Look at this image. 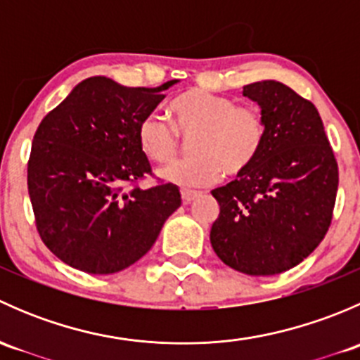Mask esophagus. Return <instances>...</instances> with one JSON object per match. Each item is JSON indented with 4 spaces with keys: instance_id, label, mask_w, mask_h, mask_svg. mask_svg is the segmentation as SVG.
Masks as SVG:
<instances>
[{
    "instance_id": "obj_1",
    "label": "esophagus",
    "mask_w": 360,
    "mask_h": 360,
    "mask_svg": "<svg viewBox=\"0 0 360 360\" xmlns=\"http://www.w3.org/2000/svg\"><path fill=\"white\" fill-rule=\"evenodd\" d=\"M198 191H191V190H181V198H183V202L184 203H190V202H193L195 198L198 197Z\"/></svg>"
}]
</instances>
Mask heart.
I'll return each instance as SVG.
<instances>
[{
  "instance_id": "1",
  "label": "heart",
  "mask_w": 360,
  "mask_h": 360,
  "mask_svg": "<svg viewBox=\"0 0 360 360\" xmlns=\"http://www.w3.org/2000/svg\"><path fill=\"white\" fill-rule=\"evenodd\" d=\"M169 111L174 126L165 116L150 112L137 125V141L148 158L167 163L179 153L181 136H191V155L162 170L163 179L177 186H207L221 172L240 176L256 162L266 141L259 108L237 104L228 96L191 89L177 96Z\"/></svg>"
}]
</instances>
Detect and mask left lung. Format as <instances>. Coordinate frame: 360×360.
I'll return each mask as SVG.
<instances>
[{"label":"left lung","mask_w":360,"mask_h":360,"mask_svg":"<svg viewBox=\"0 0 360 360\" xmlns=\"http://www.w3.org/2000/svg\"><path fill=\"white\" fill-rule=\"evenodd\" d=\"M266 122L259 157L237 179L212 190L219 216L210 244L245 275H275L300 264L331 226L338 162L317 108L281 82L244 86Z\"/></svg>","instance_id":"obj_1"}]
</instances>
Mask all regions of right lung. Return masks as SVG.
<instances>
[{
  "label": "right lung",
  "instance_id": "add662e5",
  "mask_svg": "<svg viewBox=\"0 0 360 360\" xmlns=\"http://www.w3.org/2000/svg\"><path fill=\"white\" fill-rule=\"evenodd\" d=\"M92 76L53 108L34 134L27 190L36 230L60 261L85 274L122 271L144 256L181 205L174 184L157 181L137 141L141 118L163 90Z\"/></svg>",
  "mask_w": 360,
  "mask_h": 360
}]
</instances>
